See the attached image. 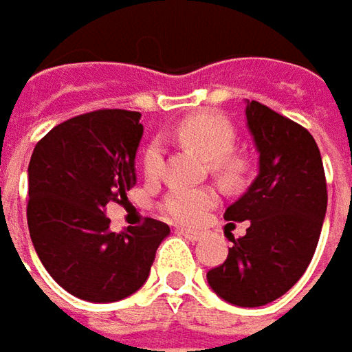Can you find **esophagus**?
Returning <instances> with one entry per match:
<instances>
[{
    "mask_svg": "<svg viewBox=\"0 0 352 352\" xmlns=\"http://www.w3.org/2000/svg\"><path fill=\"white\" fill-rule=\"evenodd\" d=\"M178 233L182 236H186L188 241H192V243L201 241V236H204V233H199V231H190V229H178Z\"/></svg>",
    "mask_w": 352,
    "mask_h": 352,
    "instance_id": "obj_1",
    "label": "esophagus"
}]
</instances>
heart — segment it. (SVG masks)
Wrapping results in <instances>:
<instances>
[{
    "instance_id": "b5f03b06",
    "label": "heart",
    "mask_w": 352,
    "mask_h": 352,
    "mask_svg": "<svg viewBox=\"0 0 352 352\" xmlns=\"http://www.w3.org/2000/svg\"><path fill=\"white\" fill-rule=\"evenodd\" d=\"M174 137L211 160V168L221 180L235 184L243 178L245 160L231 153L235 146V129L221 113L199 111L186 117L174 129ZM162 160L160 142H151L142 155L144 176L156 178L162 170ZM215 204L217 194L211 188H176L166 197L164 211L178 223L196 225Z\"/></svg>"
}]
</instances>
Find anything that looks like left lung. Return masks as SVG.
I'll list each match as a JSON object with an SVG mask.
<instances>
[{"mask_svg":"<svg viewBox=\"0 0 352 352\" xmlns=\"http://www.w3.org/2000/svg\"><path fill=\"white\" fill-rule=\"evenodd\" d=\"M245 116L258 151V176L223 217L250 223L247 235L231 239L227 261L211 268L208 282L225 302L258 307L284 296L311 263L327 184L307 129L258 102H247Z\"/></svg>","mask_w":352,"mask_h":352,"instance_id":"left-lung-1","label":"left lung"}]
</instances>
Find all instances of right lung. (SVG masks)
Here are the masks:
<instances>
[{
	"instance_id": "1",
	"label": "right lung",
	"mask_w": 352,
	"mask_h": 352,
	"mask_svg": "<svg viewBox=\"0 0 352 352\" xmlns=\"http://www.w3.org/2000/svg\"><path fill=\"white\" fill-rule=\"evenodd\" d=\"M139 111L98 109L72 117L36 142L29 162L27 223L48 274L80 300L119 302L146 282L170 227L146 219L109 231L105 208L137 182Z\"/></svg>"
}]
</instances>
